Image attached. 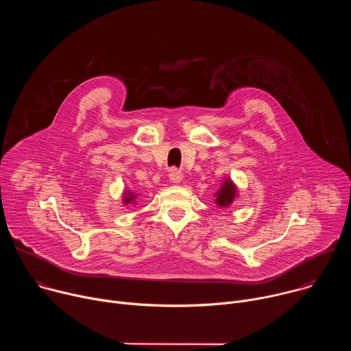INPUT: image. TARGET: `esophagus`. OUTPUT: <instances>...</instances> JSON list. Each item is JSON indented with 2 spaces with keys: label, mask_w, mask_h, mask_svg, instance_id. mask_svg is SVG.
Returning a JSON list of instances; mask_svg holds the SVG:
<instances>
[{
  "label": "esophagus",
  "mask_w": 351,
  "mask_h": 351,
  "mask_svg": "<svg viewBox=\"0 0 351 351\" xmlns=\"http://www.w3.org/2000/svg\"><path fill=\"white\" fill-rule=\"evenodd\" d=\"M168 176H169L171 183H179L182 180V172L179 169H176V168H171Z\"/></svg>",
  "instance_id": "34e87169"
}]
</instances>
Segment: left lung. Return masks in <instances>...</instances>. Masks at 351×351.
Listing matches in <instances>:
<instances>
[{"instance_id":"8db88e82","label":"left lung","mask_w":351,"mask_h":351,"mask_svg":"<svg viewBox=\"0 0 351 351\" xmlns=\"http://www.w3.org/2000/svg\"><path fill=\"white\" fill-rule=\"evenodd\" d=\"M236 186L233 184V182L230 179H225L222 187L217 191V199L215 203L219 207H228L233 203V199L236 197Z\"/></svg>"}]
</instances>
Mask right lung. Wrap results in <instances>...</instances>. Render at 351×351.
I'll list each match as a JSON object with an SVG mask.
<instances>
[{
    "label": "right lung",
    "mask_w": 351,
    "mask_h": 351,
    "mask_svg": "<svg viewBox=\"0 0 351 351\" xmlns=\"http://www.w3.org/2000/svg\"><path fill=\"white\" fill-rule=\"evenodd\" d=\"M134 198H136V195H134V194H132V193L126 191V193H125V195H123V202H125V204L128 206L129 203H132V202H133ZM133 203H134V202H133Z\"/></svg>",
    "instance_id": "1"
}]
</instances>
